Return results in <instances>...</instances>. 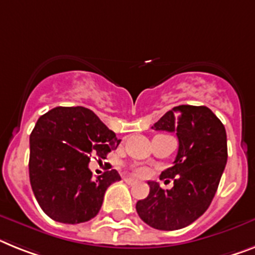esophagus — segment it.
<instances>
[{
    "mask_svg": "<svg viewBox=\"0 0 255 255\" xmlns=\"http://www.w3.org/2000/svg\"><path fill=\"white\" fill-rule=\"evenodd\" d=\"M124 181H126L127 184L137 183V180H136V179H133V177H124Z\"/></svg>",
    "mask_w": 255,
    "mask_h": 255,
    "instance_id": "34e87169",
    "label": "esophagus"
}]
</instances>
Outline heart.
Listing matches in <instances>:
<instances>
[{"label": "heart", "mask_w": 255, "mask_h": 255, "mask_svg": "<svg viewBox=\"0 0 255 255\" xmlns=\"http://www.w3.org/2000/svg\"><path fill=\"white\" fill-rule=\"evenodd\" d=\"M137 174H140V175H144L145 174V171L144 170H138V172Z\"/></svg>", "instance_id": "obj_1"}]
</instances>
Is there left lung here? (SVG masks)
Returning <instances> with one entry per match:
<instances>
[{
  "label": "left lung",
  "mask_w": 255,
  "mask_h": 255,
  "mask_svg": "<svg viewBox=\"0 0 255 255\" xmlns=\"http://www.w3.org/2000/svg\"><path fill=\"white\" fill-rule=\"evenodd\" d=\"M151 128L179 138L172 167L160 174L174 179V187L164 190L149 181V196L137 201L136 211L155 230H180L198 219L217 193L228 157L226 128L210 109L192 105L167 111Z\"/></svg>",
  "instance_id": "8db88e82"
}]
</instances>
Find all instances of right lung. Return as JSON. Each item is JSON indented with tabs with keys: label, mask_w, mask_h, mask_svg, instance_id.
Returning a JSON list of instances; mask_svg holds the SVG:
<instances>
[{
	"label": "right lung",
	"mask_w": 255,
	"mask_h": 255,
	"mask_svg": "<svg viewBox=\"0 0 255 255\" xmlns=\"http://www.w3.org/2000/svg\"><path fill=\"white\" fill-rule=\"evenodd\" d=\"M117 134L83 106L51 109L38 118L29 136V181L49 218L66 224L88 222L98 214L105 192L121 180L117 170L95 179L92 155L106 158L119 145Z\"/></svg>",
	"instance_id": "right-lung-1"
}]
</instances>
